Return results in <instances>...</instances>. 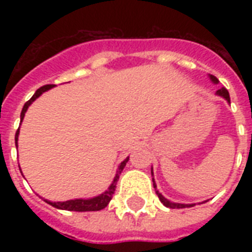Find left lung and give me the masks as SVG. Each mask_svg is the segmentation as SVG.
<instances>
[{"label": "left lung", "instance_id": "1", "mask_svg": "<svg viewBox=\"0 0 252 252\" xmlns=\"http://www.w3.org/2000/svg\"><path fill=\"white\" fill-rule=\"evenodd\" d=\"M209 78H211V81L213 82V84H219V80L216 78L215 76H212V74H209ZM217 95H220V96H222V98H225L227 100V102L230 103V96H229V91L225 89V87H221L220 90H217V93H216ZM152 174H153V170H152ZM153 186H154V189H156V193L158 195V197H159V200H161V203L165 205V207L167 208H171V209H176V208H189V207H193L195 204H179V203H172V201H170V200H167L166 197H163V196L159 193V191L157 189V186H156V182H154L153 179Z\"/></svg>", "mask_w": 252, "mask_h": 252}]
</instances>
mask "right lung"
<instances>
[{
  "mask_svg": "<svg viewBox=\"0 0 252 252\" xmlns=\"http://www.w3.org/2000/svg\"><path fill=\"white\" fill-rule=\"evenodd\" d=\"M55 85H45V86H41L40 89H37L36 93L32 95V98L27 100L25 103V106L22 108L21 112V122L25 118V114L29 106L31 103L35 100L36 98H39L44 91L49 90V89H52ZM18 134H19V128H18L17 133H15V145H18ZM129 157H126L124 161L119 165L118 171H116V175L114 178V182L111 183V186L108 187L107 191H104L103 193H100L99 196H95V197H91V199H74V200H68V201H57V203H52V201H48V200H45L49 205H52V207L57 208V209H63V211H74V212H93V211H100L103 208H106L108 205V203L112 199V195H114L115 188H116V183H118L119 176L122 174L123 168L126 167V162H128Z\"/></svg>",
  "mask_w": 252,
  "mask_h": 252,
  "instance_id": "right-lung-1",
  "label": "right lung"
}]
</instances>
